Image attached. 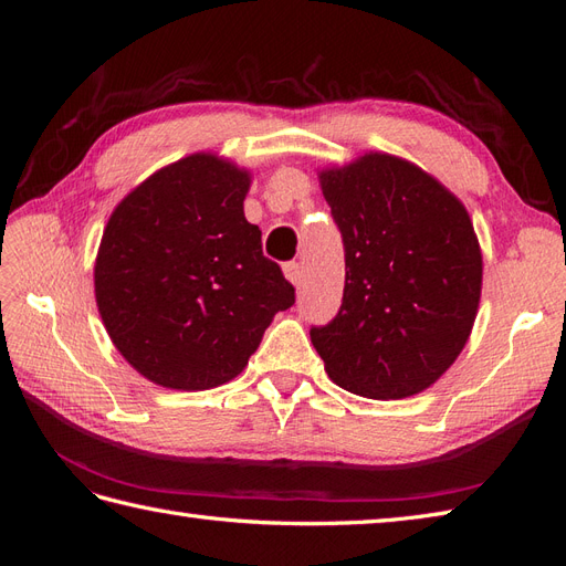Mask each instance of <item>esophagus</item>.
Instances as JSON below:
<instances>
[{"label":"esophagus","mask_w":566,"mask_h":566,"mask_svg":"<svg viewBox=\"0 0 566 566\" xmlns=\"http://www.w3.org/2000/svg\"><path fill=\"white\" fill-rule=\"evenodd\" d=\"M283 273H285V279L290 283L300 285V281H302V266H300V262H285L283 264Z\"/></svg>","instance_id":"obj_1"}]
</instances>
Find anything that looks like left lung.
Instances as JSON below:
<instances>
[{"label":"left lung","instance_id":"8db88e82","mask_svg":"<svg viewBox=\"0 0 566 566\" xmlns=\"http://www.w3.org/2000/svg\"><path fill=\"white\" fill-rule=\"evenodd\" d=\"M345 245L335 318L312 325L325 373L368 399H403L465 347L482 295V252L462 202L420 167L368 153L321 172Z\"/></svg>","mask_w":566,"mask_h":566}]
</instances>
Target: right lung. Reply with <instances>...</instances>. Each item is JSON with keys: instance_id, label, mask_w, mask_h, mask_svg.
Instances as JSON below:
<instances>
[{"instance_id": "add662e5", "label": "right lung", "mask_w": 566, "mask_h": 566, "mask_svg": "<svg viewBox=\"0 0 566 566\" xmlns=\"http://www.w3.org/2000/svg\"><path fill=\"white\" fill-rule=\"evenodd\" d=\"M245 169L196 153L117 205L94 266L98 314L117 352L169 389L224 385L248 366L295 287L243 214Z\"/></svg>"}]
</instances>
